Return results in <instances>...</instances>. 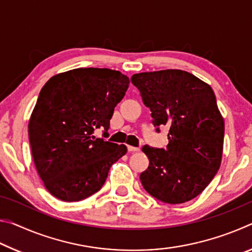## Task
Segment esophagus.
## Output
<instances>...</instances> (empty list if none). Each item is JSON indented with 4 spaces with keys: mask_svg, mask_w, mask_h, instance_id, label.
<instances>
[{
    "mask_svg": "<svg viewBox=\"0 0 252 252\" xmlns=\"http://www.w3.org/2000/svg\"><path fill=\"white\" fill-rule=\"evenodd\" d=\"M140 149L139 148H135V147H132V146H127V151L129 152H136L139 151Z\"/></svg>",
    "mask_w": 252,
    "mask_h": 252,
    "instance_id": "34e87169",
    "label": "esophagus"
}]
</instances>
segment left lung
<instances>
[{"label": "left lung", "instance_id": "8db88e82", "mask_svg": "<svg viewBox=\"0 0 252 252\" xmlns=\"http://www.w3.org/2000/svg\"><path fill=\"white\" fill-rule=\"evenodd\" d=\"M153 125L169 127L167 149L144 146L149 167L144 189L162 202L189 201L206 189L221 164L224 122L211 87L182 70L133 74Z\"/></svg>", "mask_w": 252, "mask_h": 252}]
</instances>
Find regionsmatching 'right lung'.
I'll return each instance as SVG.
<instances>
[{"label": "right lung", "mask_w": 252, "mask_h": 252, "mask_svg": "<svg viewBox=\"0 0 252 252\" xmlns=\"http://www.w3.org/2000/svg\"><path fill=\"white\" fill-rule=\"evenodd\" d=\"M121 72L80 67L44 84L29 121V140L46 190L62 201H80L99 191L125 144L95 138L108 131L114 108L129 88Z\"/></svg>", "instance_id": "obj_1"}]
</instances>
